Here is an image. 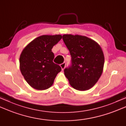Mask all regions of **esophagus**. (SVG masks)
I'll return each instance as SVG.
<instances>
[{"label": "esophagus", "instance_id": "34e87169", "mask_svg": "<svg viewBox=\"0 0 126 126\" xmlns=\"http://www.w3.org/2000/svg\"><path fill=\"white\" fill-rule=\"evenodd\" d=\"M65 65H66V64L64 62L63 63H62L61 64H60V66H61V67L62 68V70H63L64 69V68L65 67Z\"/></svg>", "mask_w": 126, "mask_h": 126}]
</instances>
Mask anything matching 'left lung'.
Returning <instances> with one entry per match:
<instances>
[{
    "label": "left lung",
    "instance_id": "8db88e82",
    "mask_svg": "<svg viewBox=\"0 0 126 126\" xmlns=\"http://www.w3.org/2000/svg\"><path fill=\"white\" fill-rule=\"evenodd\" d=\"M63 40L71 56V65L64 70L65 76L75 89H90L103 71L104 56L102 48L97 42L85 36L64 34Z\"/></svg>",
    "mask_w": 126,
    "mask_h": 126
}]
</instances>
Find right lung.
I'll list each match as a JSON object with an SVG mask.
<instances>
[{"label": "right lung", "instance_id": "1", "mask_svg": "<svg viewBox=\"0 0 126 126\" xmlns=\"http://www.w3.org/2000/svg\"><path fill=\"white\" fill-rule=\"evenodd\" d=\"M62 38L60 34L40 36L22 51L19 69L24 79L34 89H48L61 71V66L53 62L55 55L51 50Z\"/></svg>", "mask_w": 126, "mask_h": 126}]
</instances>
